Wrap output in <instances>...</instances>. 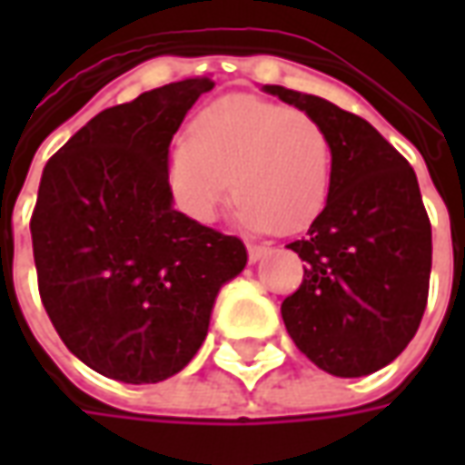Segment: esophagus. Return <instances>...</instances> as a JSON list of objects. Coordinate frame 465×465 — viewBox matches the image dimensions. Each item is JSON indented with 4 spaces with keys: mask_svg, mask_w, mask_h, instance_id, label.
Returning a JSON list of instances; mask_svg holds the SVG:
<instances>
[{
    "mask_svg": "<svg viewBox=\"0 0 465 465\" xmlns=\"http://www.w3.org/2000/svg\"><path fill=\"white\" fill-rule=\"evenodd\" d=\"M266 246H256V243H249V262L256 263V262H262L263 256H266Z\"/></svg>",
    "mask_w": 465,
    "mask_h": 465,
    "instance_id": "esophagus-1",
    "label": "esophagus"
}]
</instances>
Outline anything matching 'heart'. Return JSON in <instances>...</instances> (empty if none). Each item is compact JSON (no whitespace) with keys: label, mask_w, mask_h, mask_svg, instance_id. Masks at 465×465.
<instances>
[{"label":"heart","mask_w":465,"mask_h":465,"mask_svg":"<svg viewBox=\"0 0 465 465\" xmlns=\"http://www.w3.org/2000/svg\"><path fill=\"white\" fill-rule=\"evenodd\" d=\"M166 179L189 219L213 222L223 199H239L246 232H302L329 199L331 139L319 119L249 94L223 96L176 136Z\"/></svg>","instance_id":"b5f03b06"}]
</instances>
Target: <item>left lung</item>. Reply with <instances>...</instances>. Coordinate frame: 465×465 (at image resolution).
Wrapping results in <instances>:
<instances>
[{
    "instance_id": "1",
    "label": "left lung",
    "mask_w": 465,
    "mask_h": 465,
    "mask_svg": "<svg viewBox=\"0 0 465 465\" xmlns=\"http://www.w3.org/2000/svg\"><path fill=\"white\" fill-rule=\"evenodd\" d=\"M319 119L331 139V186L302 242L303 282L283 299L293 343L326 373L389 366L419 331L430 279V222L411 163L366 119L322 96L263 84Z\"/></svg>"
}]
</instances>
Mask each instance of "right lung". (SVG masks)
I'll list each match as a JSON object with an SVG mask.
<instances>
[{
  "label": "right lung",
  "instance_id": "add662e5",
  "mask_svg": "<svg viewBox=\"0 0 465 465\" xmlns=\"http://www.w3.org/2000/svg\"><path fill=\"white\" fill-rule=\"evenodd\" d=\"M209 76L104 109L46 162L32 213L39 293L59 339L106 379L159 383L202 349L246 246L173 209L169 143Z\"/></svg>",
  "mask_w": 465,
  "mask_h": 465
}]
</instances>
